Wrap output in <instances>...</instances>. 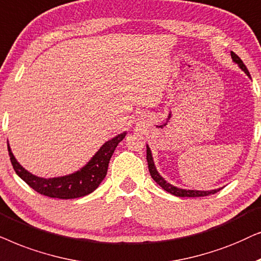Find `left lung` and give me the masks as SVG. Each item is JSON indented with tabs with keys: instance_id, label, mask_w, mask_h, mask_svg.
Masks as SVG:
<instances>
[{
	"instance_id": "8db88e82",
	"label": "left lung",
	"mask_w": 261,
	"mask_h": 261,
	"mask_svg": "<svg viewBox=\"0 0 261 261\" xmlns=\"http://www.w3.org/2000/svg\"><path fill=\"white\" fill-rule=\"evenodd\" d=\"M231 55V58H232V62L236 63L239 65V68L241 69L242 71H245V74L248 76L249 79H251V75H249V71L247 70V68H246V65L244 64V62L241 61V58L239 57L238 55L235 54V52H230ZM147 161H148V167H149V172H150V175L151 178L155 180L156 182L159 184L160 186L162 187L163 190L167 191V192H169L171 194H174L176 197H205V196H210V194H214L220 191L221 189H216V190H210V191H199V190H186V189H180V187H176L174 185H172V184L167 182L165 179L162 178L161 175H160V173L158 172V169H156V166L154 163V159H152V154H151V150L150 148H149V145L147 144Z\"/></svg>"
}]
</instances>
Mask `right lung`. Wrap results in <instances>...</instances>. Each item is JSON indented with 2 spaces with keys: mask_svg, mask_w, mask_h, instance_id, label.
<instances>
[{
  "mask_svg": "<svg viewBox=\"0 0 261 261\" xmlns=\"http://www.w3.org/2000/svg\"><path fill=\"white\" fill-rule=\"evenodd\" d=\"M126 136V131L117 135L103 143L93 158L81 169L71 174L56 176V178H40L30 173L17 162L8 143V152L14 171L30 187L38 193L58 199H74L92 193L98 189L106 176L110 160L119 142Z\"/></svg>",
  "mask_w": 261,
  "mask_h": 261,
  "instance_id": "add662e5",
  "label": "right lung"
}]
</instances>
